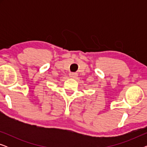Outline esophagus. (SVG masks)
Wrapping results in <instances>:
<instances>
[{
	"label": "esophagus",
	"instance_id": "obj_1",
	"mask_svg": "<svg viewBox=\"0 0 147 147\" xmlns=\"http://www.w3.org/2000/svg\"><path fill=\"white\" fill-rule=\"evenodd\" d=\"M69 77L71 78H77L78 76V74L77 73H70L69 74Z\"/></svg>",
	"mask_w": 147,
	"mask_h": 147
}]
</instances>
